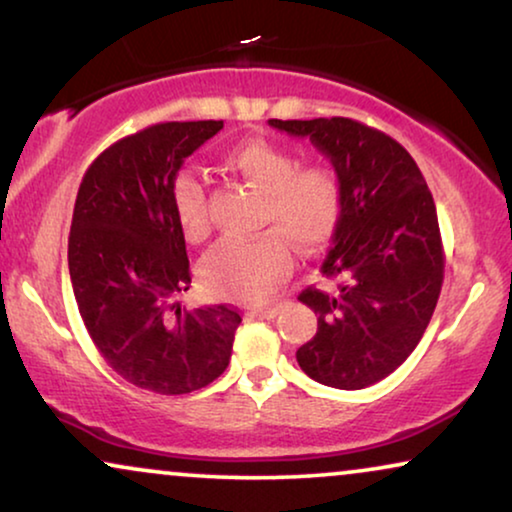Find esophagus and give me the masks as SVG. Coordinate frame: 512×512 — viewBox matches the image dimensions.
<instances>
[{"instance_id": "obj_1", "label": "esophagus", "mask_w": 512, "mask_h": 512, "mask_svg": "<svg viewBox=\"0 0 512 512\" xmlns=\"http://www.w3.org/2000/svg\"><path fill=\"white\" fill-rule=\"evenodd\" d=\"M279 310H282V305H268V307H254L249 314L251 317H261V319H272L277 317Z\"/></svg>"}]
</instances>
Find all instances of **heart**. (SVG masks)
Returning <instances> with one entry per match:
<instances>
[{
  "label": "heart",
  "mask_w": 512,
  "mask_h": 512,
  "mask_svg": "<svg viewBox=\"0 0 512 512\" xmlns=\"http://www.w3.org/2000/svg\"><path fill=\"white\" fill-rule=\"evenodd\" d=\"M226 165L263 195L261 226L247 240H223L200 265L202 286L216 298L258 303L291 270L290 237L298 249L317 251L331 240L342 214L340 177L326 165H300L298 156L268 139H251L228 151ZM172 207L188 242L209 235L207 193L191 172L172 184Z\"/></svg>",
  "instance_id": "b5f03b06"
}]
</instances>
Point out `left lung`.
<instances>
[{"label":"left lung","mask_w":512,"mask_h":512,"mask_svg":"<svg viewBox=\"0 0 512 512\" xmlns=\"http://www.w3.org/2000/svg\"><path fill=\"white\" fill-rule=\"evenodd\" d=\"M268 123L310 139L342 184V214L321 263L331 289L298 296L317 314L298 366L326 387H370L408 359L436 310L445 254L433 195L410 153L380 130L342 116Z\"/></svg>","instance_id":"left-lung-1"}]
</instances>
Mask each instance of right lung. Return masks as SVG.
<instances>
[{"instance_id": "right-lung-1", "label": "right lung", "mask_w": 512, "mask_h": 512, "mask_svg": "<svg viewBox=\"0 0 512 512\" xmlns=\"http://www.w3.org/2000/svg\"><path fill=\"white\" fill-rule=\"evenodd\" d=\"M223 121H172L118 139L83 174L69 230V277L88 335L104 361L139 389L177 396L228 368L240 312L188 310L186 240L172 184Z\"/></svg>"}]
</instances>
